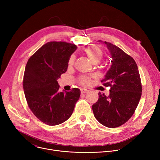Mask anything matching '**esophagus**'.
<instances>
[{
	"instance_id": "obj_1",
	"label": "esophagus",
	"mask_w": 160,
	"mask_h": 160,
	"mask_svg": "<svg viewBox=\"0 0 160 160\" xmlns=\"http://www.w3.org/2000/svg\"><path fill=\"white\" fill-rule=\"evenodd\" d=\"M89 92V91L86 90V89H81V93L82 94H83V93H88Z\"/></svg>"
}]
</instances>
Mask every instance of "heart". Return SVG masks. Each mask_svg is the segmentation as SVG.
Segmentation results:
<instances>
[{
  "label": "heart",
  "mask_w": 160,
  "mask_h": 160,
  "mask_svg": "<svg viewBox=\"0 0 160 160\" xmlns=\"http://www.w3.org/2000/svg\"><path fill=\"white\" fill-rule=\"evenodd\" d=\"M83 51L87 55L89 60L93 63H99L104 57L102 50L97 46H90L83 49ZM75 60V56L74 54L71 55L69 59V65L71 66L74 64ZM80 84L83 86L88 85L90 81V77L88 76H82L78 79Z\"/></svg>",
  "instance_id": "heart-1"
}]
</instances>
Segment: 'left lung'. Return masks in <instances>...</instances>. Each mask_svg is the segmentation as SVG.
<instances>
[{
    "label": "left lung",
    "mask_w": 160,
    "mask_h": 160,
    "mask_svg": "<svg viewBox=\"0 0 160 160\" xmlns=\"http://www.w3.org/2000/svg\"><path fill=\"white\" fill-rule=\"evenodd\" d=\"M112 58V65L101 81L110 87V95L98 93L92 106L96 119L108 128L127 122L135 112L141 97L142 86L138 65L133 58L116 45L104 41Z\"/></svg>",
    "instance_id": "8db88e82"
}]
</instances>
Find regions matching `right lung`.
<instances>
[{"mask_svg": "<svg viewBox=\"0 0 160 160\" xmlns=\"http://www.w3.org/2000/svg\"><path fill=\"white\" fill-rule=\"evenodd\" d=\"M77 46L65 41H50L27 62L23 89L28 106L37 118L49 126L60 124L71 116L80 90L60 92L57 80L65 73Z\"/></svg>", "mask_w": 160, "mask_h": 160, "instance_id": "right-lung-1", "label": "right lung"}]
</instances>
